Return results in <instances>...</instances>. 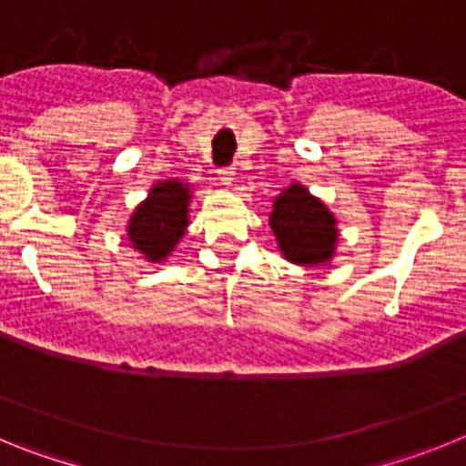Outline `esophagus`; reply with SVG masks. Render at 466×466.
<instances>
[{
  "mask_svg": "<svg viewBox=\"0 0 466 466\" xmlns=\"http://www.w3.org/2000/svg\"><path fill=\"white\" fill-rule=\"evenodd\" d=\"M217 175H219L221 182L230 184V182H233V177H236V167H233V166H224V167H219V170H217Z\"/></svg>",
  "mask_w": 466,
  "mask_h": 466,
  "instance_id": "1",
  "label": "esophagus"
}]
</instances>
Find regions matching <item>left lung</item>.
<instances>
[{"label": "left lung", "mask_w": 466, "mask_h": 466, "mask_svg": "<svg viewBox=\"0 0 466 466\" xmlns=\"http://www.w3.org/2000/svg\"><path fill=\"white\" fill-rule=\"evenodd\" d=\"M270 226L284 257L294 263L317 266L331 258L336 247V219L322 200L312 198L300 184H291L278 196Z\"/></svg>", "instance_id": "left-lung-1"}]
</instances>
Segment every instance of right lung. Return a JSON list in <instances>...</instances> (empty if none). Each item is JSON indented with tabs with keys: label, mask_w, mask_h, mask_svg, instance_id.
<instances>
[{
	"label": "right lung",
	"mask_w": 466,
	"mask_h": 466,
	"mask_svg": "<svg viewBox=\"0 0 466 466\" xmlns=\"http://www.w3.org/2000/svg\"><path fill=\"white\" fill-rule=\"evenodd\" d=\"M188 200V187L182 182L156 184L127 226V238L133 240L135 249L147 254L151 261H163L184 236Z\"/></svg>",
	"instance_id": "obj_1"
}]
</instances>
